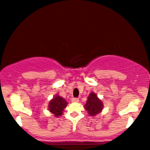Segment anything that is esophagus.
<instances>
[{
  "label": "esophagus",
  "mask_w": 150,
  "mask_h": 150,
  "mask_svg": "<svg viewBox=\"0 0 150 150\" xmlns=\"http://www.w3.org/2000/svg\"><path fill=\"white\" fill-rule=\"evenodd\" d=\"M79 98H72L71 102L72 103H79Z\"/></svg>",
  "instance_id": "esophagus-1"
}]
</instances>
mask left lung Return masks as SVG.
<instances>
[{"instance_id":"1","label":"left lung","mask_w":150,"mask_h":150,"mask_svg":"<svg viewBox=\"0 0 150 150\" xmlns=\"http://www.w3.org/2000/svg\"><path fill=\"white\" fill-rule=\"evenodd\" d=\"M103 103L96 93L93 92L90 93L86 105H84V109L87 111L88 114L91 117H95L103 111Z\"/></svg>"}]
</instances>
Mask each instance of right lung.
Masks as SVG:
<instances>
[{"label": "right lung", "instance_id": "1", "mask_svg": "<svg viewBox=\"0 0 150 150\" xmlns=\"http://www.w3.org/2000/svg\"><path fill=\"white\" fill-rule=\"evenodd\" d=\"M68 103L62 97L56 94L52 100L49 102L48 110L55 117L62 115L64 109L67 106Z\"/></svg>", "mask_w": 150, "mask_h": 150}]
</instances>
